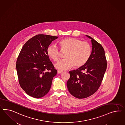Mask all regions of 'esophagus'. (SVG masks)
Returning a JSON list of instances; mask_svg holds the SVG:
<instances>
[{
  "label": "esophagus",
  "mask_w": 125,
  "mask_h": 125,
  "mask_svg": "<svg viewBox=\"0 0 125 125\" xmlns=\"http://www.w3.org/2000/svg\"><path fill=\"white\" fill-rule=\"evenodd\" d=\"M62 71H60V70H58V71H57V73H58V74H61V73H62Z\"/></svg>",
  "instance_id": "obj_1"
}]
</instances>
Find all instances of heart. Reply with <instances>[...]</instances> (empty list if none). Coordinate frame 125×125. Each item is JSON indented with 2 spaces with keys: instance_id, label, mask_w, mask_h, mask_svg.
<instances>
[{
  "instance_id": "heart-1",
  "label": "heart",
  "mask_w": 125,
  "mask_h": 125,
  "mask_svg": "<svg viewBox=\"0 0 125 125\" xmlns=\"http://www.w3.org/2000/svg\"><path fill=\"white\" fill-rule=\"evenodd\" d=\"M58 43L61 50L66 52L63 60L55 64V68L64 70L72 67L81 68L86 64L91 57L92 49L89 42L82 41L79 39L68 37L60 40ZM47 53L53 61L56 62L61 56L60 50L55 45H49L47 49Z\"/></svg>"
}]
</instances>
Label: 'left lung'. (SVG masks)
Instances as JSON below:
<instances>
[{
  "mask_svg": "<svg viewBox=\"0 0 125 125\" xmlns=\"http://www.w3.org/2000/svg\"><path fill=\"white\" fill-rule=\"evenodd\" d=\"M92 52L91 57L83 66L70 72L67 83L68 91L74 97L82 99L94 94L102 82L107 68L104 50L99 43L91 37Z\"/></svg>",
  "mask_w": 125,
  "mask_h": 125,
  "instance_id": "8db88e82",
  "label": "left lung"
}]
</instances>
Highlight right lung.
Segmentation results:
<instances>
[{"label": "right lung", "mask_w": 125, "mask_h": 125, "mask_svg": "<svg viewBox=\"0 0 125 125\" xmlns=\"http://www.w3.org/2000/svg\"><path fill=\"white\" fill-rule=\"evenodd\" d=\"M58 37L38 34L23 45L16 61L20 86L27 94L40 98L49 92L53 77L57 74L47 53V49Z\"/></svg>", "instance_id": "add662e5"}]
</instances>
